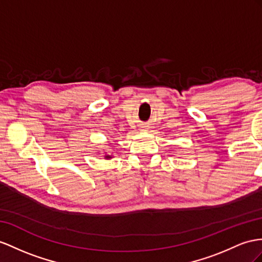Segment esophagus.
Returning <instances> with one entry per match:
<instances>
[{
  "label": "esophagus",
  "instance_id": "esophagus-1",
  "mask_svg": "<svg viewBox=\"0 0 262 262\" xmlns=\"http://www.w3.org/2000/svg\"><path fill=\"white\" fill-rule=\"evenodd\" d=\"M140 128H142V129H140V130H146V129H145V128H146L145 126H142V127H140Z\"/></svg>",
  "mask_w": 262,
  "mask_h": 262
}]
</instances>
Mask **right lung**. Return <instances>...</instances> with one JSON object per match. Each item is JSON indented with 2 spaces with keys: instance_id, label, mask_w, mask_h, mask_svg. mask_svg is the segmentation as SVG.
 I'll return each instance as SVG.
<instances>
[{
  "instance_id": "add662e5",
  "label": "right lung",
  "mask_w": 262,
  "mask_h": 262,
  "mask_svg": "<svg viewBox=\"0 0 262 262\" xmlns=\"http://www.w3.org/2000/svg\"><path fill=\"white\" fill-rule=\"evenodd\" d=\"M104 157H105V159L108 160V159H112V158H113V155H108V154H105Z\"/></svg>"
}]
</instances>
